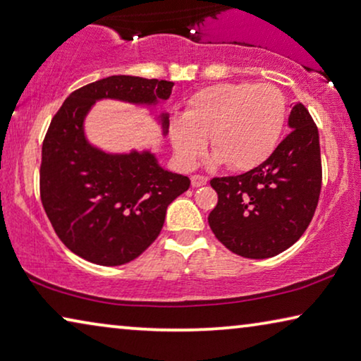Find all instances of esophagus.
I'll return each mask as SVG.
<instances>
[{
	"label": "esophagus",
	"instance_id": "34e87169",
	"mask_svg": "<svg viewBox=\"0 0 361 361\" xmlns=\"http://www.w3.org/2000/svg\"><path fill=\"white\" fill-rule=\"evenodd\" d=\"M207 176H204V175H192L191 176V185L195 186V188H199V186H204L207 183Z\"/></svg>",
	"mask_w": 361,
	"mask_h": 361
}]
</instances>
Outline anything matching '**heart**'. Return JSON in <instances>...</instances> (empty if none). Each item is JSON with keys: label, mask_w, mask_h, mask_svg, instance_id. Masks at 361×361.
Instances as JSON below:
<instances>
[{"label": "heart", "mask_w": 361, "mask_h": 361, "mask_svg": "<svg viewBox=\"0 0 361 361\" xmlns=\"http://www.w3.org/2000/svg\"><path fill=\"white\" fill-rule=\"evenodd\" d=\"M285 115L287 100L276 85L215 84L188 100L183 116L170 121V137L183 165H195L209 139L215 160L246 171L274 152Z\"/></svg>", "instance_id": "heart-1"}]
</instances>
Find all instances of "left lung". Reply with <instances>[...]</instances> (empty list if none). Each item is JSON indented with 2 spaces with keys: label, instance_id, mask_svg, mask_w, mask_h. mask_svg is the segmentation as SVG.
<instances>
[{
  "label": "left lung",
  "instance_id": "1",
  "mask_svg": "<svg viewBox=\"0 0 361 361\" xmlns=\"http://www.w3.org/2000/svg\"><path fill=\"white\" fill-rule=\"evenodd\" d=\"M288 126L292 131L256 169L211 180L219 201L209 214V225L235 255L266 259L285 251L305 233L318 207V128L301 104L290 111Z\"/></svg>",
  "mask_w": 361,
  "mask_h": 361
}]
</instances>
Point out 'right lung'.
I'll return each instance as SVG.
<instances>
[{
  "instance_id": "obj_1",
  "label": "right lung",
  "mask_w": 361,
  "mask_h": 361,
  "mask_svg": "<svg viewBox=\"0 0 361 361\" xmlns=\"http://www.w3.org/2000/svg\"><path fill=\"white\" fill-rule=\"evenodd\" d=\"M173 82L110 76L68 97L42 146L40 199L68 250L100 266L136 259L157 238L169 204L183 195L188 176L164 170L150 152L105 154L85 141L84 118L97 100L152 105L166 100ZM164 133L169 116L162 115Z\"/></svg>"
}]
</instances>
